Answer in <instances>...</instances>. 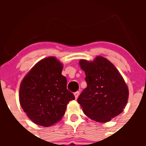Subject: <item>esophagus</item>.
Returning a JSON list of instances; mask_svg holds the SVG:
<instances>
[{
  "instance_id": "esophagus-1",
  "label": "esophagus",
  "mask_w": 146,
  "mask_h": 146,
  "mask_svg": "<svg viewBox=\"0 0 146 146\" xmlns=\"http://www.w3.org/2000/svg\"><path fill=\"white\" fill-rule=\"evenodd\" d=\"M79 95H80V92H79V91H77V92H75V93H74V95H75V98H76V99H77V98H78Z\"/></svg>"
}]
</instances>
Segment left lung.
Segmentation results:
<instances>
[{
	"label": "left lung",
	"instance_id": "1",
	"mask_svg": "<svg viewBox=\"0 0 146 146\" xmlns=\"http://www.w3.org/2000/svg\"><path fill=\"white\" fill-rule=\"evenodd\" d=\"M87 88L78 98L85 115L98 122H107L123 111L129 90L121 75L109 60L97 56L93 61L80 60Z\"/></svg>",
	"mask_w": 146,
	"mask_h": 146
}]
</instances>
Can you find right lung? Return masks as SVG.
Masks as SVG:
<instances>
[{"instance_id": "1", "label": "right lung", "mask_w": 146, "mask_h": 146, "mask_svg": "<svg viewBox=\"0 0 146 146\" xmlns=\"http://www.w3.org/2000/svg\"><path fill=\"white\" fill-rule=\"evenodd\" d=\"M62 69V64L55 57H47L35 65L20 84V105L36 124L46 127L58 122L69 101L75 100L67 89Z\"/></svg>"}]
</instances>
